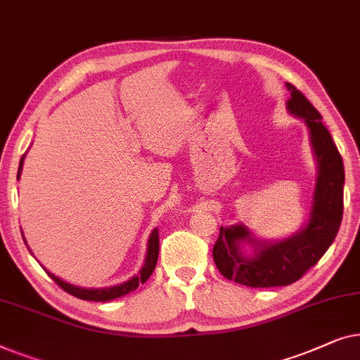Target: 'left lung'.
Returning <instances> with one entry per match:
<instances>
[{
    "mask_svg": "<svg viewBox=\"0 0 360 360\" xmlns=\"http://www.w3.org/2000/svg\"><path fill=\"white\" fill-rule=\"evenodd\" d=\"M287 89L290 91L287 109L305 120L318 161L313 209L305 229L277 243L252 240L243 225L221 226L212 251L217 269L229 281L246 287H282L302 279L331 246L342 220L344 165L338 146L321 122V114L305 94L290 83H287ZM240 240L258 246L255 257L245 258L240 255L237 248Z\"/></svg>",
    "mask_w": 360,
    "mask_h": 360,
    "instance_id": "left-lung-1",
    "label": "left lung"
}]
</instances>
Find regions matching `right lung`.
Instances as JSON below:
<instances>
[{"label":"right lung","mask_w":360,"mask_h":360,"mask_svg":"<svg viewBox=\"0 0 360 360\" xmlns=\"http://www.w3.org/2000/svg\"><path fill=\"white\" fill-rule=\"evenodd\" d=\"M22 160H24V156L21 158V163H19L18 178H19V174H21ZM158 252H160V233H158V229H155L153 231H151V235H150L148 255H146L145 264H143V267H141L140 274L135 276V277H131V279L127 281V282L120 283V285L109 287V288H83V287H77V285H72V283L63 282L62 279H58V277H55L53 274H50V272H49V276L52 277V279L55 281V283L62 287L65 292H68L70 295H73V297H77V298H81V300L110 302V300H114V298L127 295V293L134 292L135 288H139L140 283H145L146 281H148V277L151 276V272L155 271L156 261H158Z\"/></svg>","instance_id":"obj_1"}]
</instances>
